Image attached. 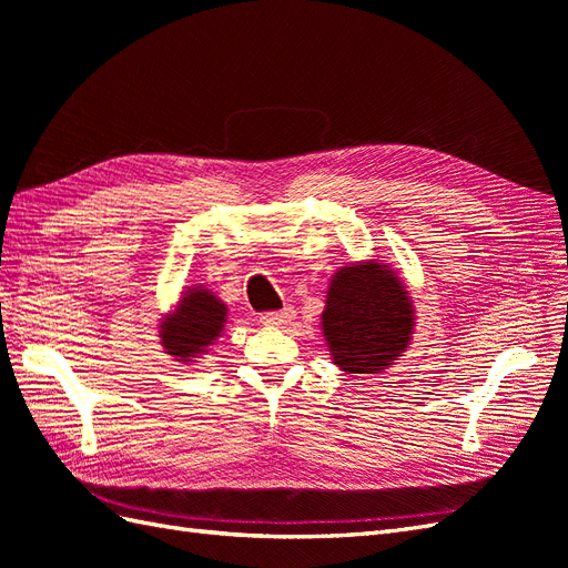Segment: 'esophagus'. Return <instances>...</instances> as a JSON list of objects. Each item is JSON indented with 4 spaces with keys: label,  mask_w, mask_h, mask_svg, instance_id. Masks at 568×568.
<instances>
[{
    "label": "esophagus",
    "mask_w": 568,
    "mask_h": 568,
    "mask_svg": "<svg viewBox=\"0 0 568 568\" xmlns=\"http://www.w3.org/2000/svg\"><path fill=\"white\" fill-rule=\"evenodd\" d=\"M291 320H294V307H284V311H280V313H265V315L261 317V322H263L265 326H284V324H288Z\"/></svg>",
    "instance_id": "esophagus-1"
}]
</instances>
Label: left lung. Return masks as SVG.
Masks as SVG:
<instances>
[{
    "label": "left lung",
    "instance_id": "obj_1",
    "mask_svg": "<svg viewBox=\"0 0 568 568\" xmlns=\"http://www.w3.org/2000/svg\"><path fill=\"white\" fill-rule=\"evenodd\" d=\"M320 324L343 374H382L409 348L417 315L398 272L372 257L332 274Z\"/></svg>",
    "mask_w": 568,
    "mask_h": 568
}]
</instances>
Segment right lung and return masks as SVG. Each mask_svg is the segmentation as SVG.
Returning <instances> with one entry per match:
<instances>
[{
	"label": "right lung",
	"instance_id": "obj_1",
	"mask_svg": "<svg viewBox=\"0 0 568 568\" xmlns=\"http://www.w3.org/2000/svg\"><path fill=\"white\" fill-rule=\"evenodd\" d=\"M227 313V303L209 286H184L173 311H168L159 324L163 351L180 365H196L225 332Z\"/></svg>",
	"mask_w": 568,
	"mask_h": 568
}]
</instances>
